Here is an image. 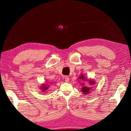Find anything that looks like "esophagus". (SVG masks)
I'll list each match as a JSON object with an SVG mask.
<instances>
[{
    "label": "esophagus",
    "mask_w": 131,
    "mask_h": 131,
    "mask_svg": "<svg viewBox=\"0 0 131 131\" xmlns=\"http://www.w3.org/2000/svg\"><path fill=\"white\" fill-rule=\"evenodd\" d=\"M64 79H65V81H66V82H68L69 81V77H66L64 78Z\"/></svg>",
    "instance_id": "obj_1"
}]
</instances>
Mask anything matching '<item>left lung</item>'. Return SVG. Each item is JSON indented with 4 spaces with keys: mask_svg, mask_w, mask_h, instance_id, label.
Segmentation results:
<instances>
[{
    "mask_svg": "<svg viewBox=\"0 0 131 131\" xmlns=\"http://www.w3.org/2000/svg\"><path fill=\"white\" fill-rule=\"evenodd\" d=\"M79 79L81 80V81H83V83H82V88L81 89V90H82V92H83V93L85 94H89L90 91H91V90H92V88L91 87H87L85 85H84V81H88L89 82V83L90 85H92V84H94L95 83L94 81H93V80H87V79H85V77L83 74H81V75H80V77H79Z\"/></svg>",
    "mask_w": 131,
    "mask_h": 131,
    "instance_id": "8db88e82",
    "label": "left lung"
}]
</instances>
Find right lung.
Masks as SVG:
<instances>
[{
	"label": "right lung",
	"instance_id": "1",
	"mask_svg": "<svg viewBox=\"0 0 131 131\" xmlns=\"http://www.w3.org/2000/svg\"><path fill=\"white\" fill-rule=\"evenodd\" d=\"M49 85L48 84H43L42 85H41V90H42V91L44 92H46V91H47V90L49 88Z\"/></svg>",
	"mask_w": 131,
	"mask_h": 131
}]
</instances>
